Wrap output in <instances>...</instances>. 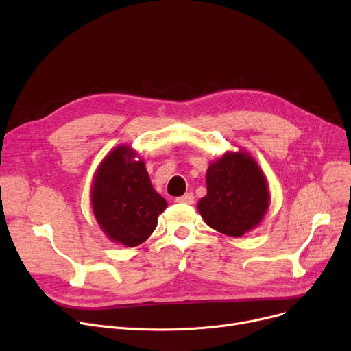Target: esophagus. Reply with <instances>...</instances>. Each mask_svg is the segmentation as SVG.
Returning <instances> with one entry per match:
<instances>
[{
	"mask_svg": "<svg viewBox=\"0 0 351 351\" xmlns=\"http://www.w3.org/2000/svg\"><path fill=\"white\" fill-rule=\"evenodd\" d=\"M176 202H179V204H188V205H191V204H193V202H195V196H193L192 192H188L186 195L176 197Z\"/></svg>",
	"mask_w": 351,
	"mask_h": 351,
	"instance_id": "34e87169",
	"label": "esophagus"
}]
</instances>
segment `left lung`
Wrapping results in <instances>:
<instances>
[{
    "label": "left lung",
    "mask_w": 351,
    "mask_h": 351,
    "mask_svg": "<svg viewBox=\"0 0 351 351\" xmlns=\"http://www.w3.org/2000/svg\"><path fill=\"white\" fill-rule=\"evenodd\" d=\"M208 193L197 210L208 226L241 237L261 225L270 205L267 179L245 149L225 152L206 171Z\"/></svg>",
    "instance_id": "1"
}]
</instances>
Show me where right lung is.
I'll return each instance as SVG.
<instances>
[{
	"instance_id": "add662e5",
	"label": "right lung",
	"mask_w": 351,
	"mask_h": 351,
	"mask_svg": "<svg viewBox=\"0 0 351 351\" xmlns=\"http://www.w3.org/2000/svg\"><path fill=\"white\" fill-rule=\"evenodd\" d=\"M90 206L109 241L135 247L149 237L168 208L152 186L143 159L129 145L114 147L92 179Z\"/></svg>"
}]
</instances>
